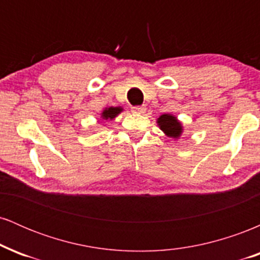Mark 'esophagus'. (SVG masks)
<instances>
[{"label":"esophagus","instance_id":"esophagus-1","mask_svg":"<svg viewBox=\"0 0 260 260\" xmlns=\"http://www.w3.org/2000/svg\"><path fill=\"white\" fill-rule=\"evenodd\" d=\"M132 111L134 113H139V115H142V113H144L145 111H147V109H145L144 106H136V107H133Z\"/></svg>","mask_w":260,"mask_h":260}]
</instances>
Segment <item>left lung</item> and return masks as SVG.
Returning <instances> with one entry per match:
<instances>
[{
    "instance_id": "1",
    "label": "left lung",
    "mask_w": 260,
    "mask_h": 260,
    "mask_svg": "<svg viewBox=\"0 0 260 260\" xmlns=\"http://www.w3.org/2000/svg\"><path fill=\"white\" fill-rule=\"evenodd\" d=\"M157 126L165 136L170 137L172 139H180L183 134V124L172 113H164L156 120Z\"/></svg>"
}]
</instances>
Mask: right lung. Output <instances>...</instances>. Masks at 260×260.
<instances>
[{
	"mask_svg": "<svg viewBox=\"0 0 260 260\" xmlns=\"http://www.w3.org/2000/svg\"><path fill=\"white\" fill-rule=\"evenodd\" d=\"M123 111V107L121 106H110V107H105L103 110V112L100 113V120L101 121H112L113 118L117 117L120 113Z\"/></svg>",
	"mask_w": 260,
	"mask_h": 260,
	"instance_id": "obj_1",
	"label": "right lung"
}]
</instances>
